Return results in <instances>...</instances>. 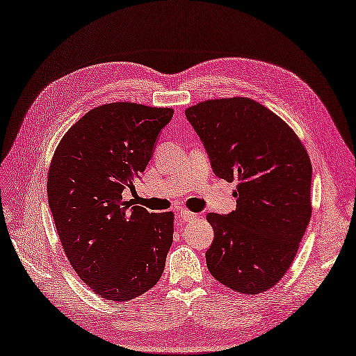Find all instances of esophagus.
<instances>
[{"label":"esophagus","mask_w":356,"mask_h":356,"mask_svg":"<svg viewBox=\"0 0 356 356\" xmlns=\"http://www.w3.org/2000/svg\"><path fill=\"white\" fill-rule=\"evenodd\" d=\"M177 215H179V218H181V220H184L185 222H191V221L195 220V218H197V213L188 211V209H179Z\"/></svg>","instance_id":"1"}]
</instances>
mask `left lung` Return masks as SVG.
<instances>
[{
    "label": "left lung",
    "mask_w": 356,
    "mask_h": 356,
    "mask_svg": "<svg viewBox=\"0 0 356 356\" xmlns=\"http://www.w3.org/2000/svg\"><path fill=\"white\" fill-rule=\"evenodd\" d=\"M185 114L215 175L238 181L236 211L207 213L215 232L207 269L225 287L259 295L286 275L304 238L312 161L293 129L250 97L209 99Z\"/></svg>",
    "instance_id": "1"
}]
</instances>
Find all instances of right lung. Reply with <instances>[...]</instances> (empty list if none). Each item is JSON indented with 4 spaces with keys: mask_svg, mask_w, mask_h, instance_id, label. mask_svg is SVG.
<instances>
[{
    "mask_svg": "<svg viewBox=\"0 0 356 356\" xmlns=\"http://www.w3.org/2000/svg\"><path fill=\"white\" fill-rule=\"evenodd\" d=\"M171 108L100 105L70 127L48 171L51 213L72 268L105 300L126 302L159 281L175 213L127 206L123 189L147 167Z\"/></svg>",
    "mask_w": 356,
    "mask_h": 356,
    "instance_id": "add662e5",
    "label": "right lung"
}]
</instances>
